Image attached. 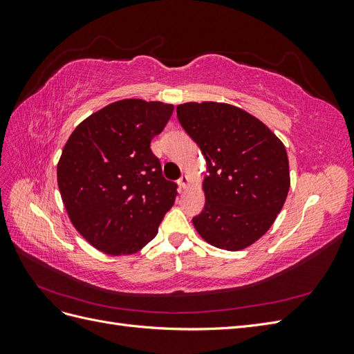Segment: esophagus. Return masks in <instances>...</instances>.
Segmentation results:
<instances>
[{"mask_svg":"<svg viewBox=\"0 0 354 354\" xmlns=\"http://www.w3.org/2000/svg\"><path fill=\"white\" fill-rule=\"evenodd\" d=\"M178 186L181 187V189H187V186H189V177L185 174V176H181L180 178H178Z\"/></svg>","mask_w":354,"mask_h":354,"instance_id":"34e87169","label":"esophagus"}]
</instances>
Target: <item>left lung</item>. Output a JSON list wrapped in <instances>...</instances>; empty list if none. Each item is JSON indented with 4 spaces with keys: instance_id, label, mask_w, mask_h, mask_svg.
I'll use <instances>...</instances> for the list:
<instances>
[{
    "instance_id": "left-lung-1",
    "label": "left lung",
    "mask_w": 354,
    "mask_h": 354,
    "mask_svg": "<svg viewBox=\"0 0 354 354\" xmlns=\"http://www.w3.org/2000/svg\"><path fill=\"white\" fill-rule=\"evenodd\" d=\"M177 118L207 160L205 207L192 220L196 232L220 250L252 245L270 229L288 196L283 143L260 120L227 103L178 104Z\"/></svg>"
}]
</instances>
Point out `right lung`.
<instances>
[{"label": "right lung", "mask_w": 354, "mask_h": 354, "mask_svg": "<svg viewBox=\"0 0 354 354\" xmlns=\"http://www.w3.org/2000/svg\"><path fill=\"white\" fill-rule=\"evenodd\" d=\"M173 111L162 102H115L84 120L63 147L62 201L75 229L99 251L142 250L174 205L177 185L165 180L151 149Z\"/></svg>", "instance_id": "1"}]
</instances>
